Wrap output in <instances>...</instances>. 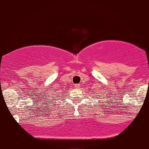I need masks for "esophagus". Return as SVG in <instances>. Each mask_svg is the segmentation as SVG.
<instances>
[{
	"label": "esophagus",
	"instance_id": "34e87169",
	"mask_svg": "<svg viewBox=\"0 0 149 149\" xmlns=\"http://www.w3.org/2000/svg\"><path fill=\"white\" fill-rule=\"evenodd\" d=\"M74 87L75 88H79V84H76Z\"/></svg>",
	"mask_w": 149,
	"mask_h": 149
}]
</instances>
